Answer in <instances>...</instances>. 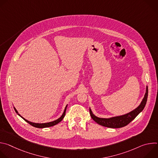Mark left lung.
<instances>
[{
	"label": "left lung",
	"instance_id": "left-lung-1",
	"mask_svg": "<svg viewBox=\"0 0 158 158\" xmlns=\"http://www.w3.org/2000/svg\"><path fill=\"white\" fill-rule=\"evenodd\" d=\"M148 96V86H146V93L144 94V96L141 104L136 109H134V110L128 112V113L126 114L119 116L112 117L109 118H101L96 116L93 113L91 108H89L90 115H91L92 119L96 123H97L98 124L102 126H105L110 128L123 127L124 126H127L129 123H130L144 109L147 102Z\"/></svg>",
	"mask_w": 158,
	"mask_h": 158
}]
</instances>
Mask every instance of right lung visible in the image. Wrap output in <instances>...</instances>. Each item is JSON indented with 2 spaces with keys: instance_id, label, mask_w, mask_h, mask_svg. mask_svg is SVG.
Wrapping results in <instances>:
<instances>
[{
  "instance_id": "right-lung-1",
  "label": "right lung",
  "mask_w": 158,
  "mask_h": 158,
  "mask_svg": "<svg viewBox=\"0 0 158 158\" xmlns=\"http://www.w3.org/2000/svg\"><path fill=\"white\" fill-rule=\"evenodd\" d=\"M67 107V106H65V109H64L63 114H62V116H61L59 118H58L57 119H56V120H55V121H52V122L46 123H32V122L26 120V119H24L22 116H21L18 113V111L16 110V109H15L14 107V110H15L16 113H17L19 116H20L24 121H26L27 123H28L29 124H31V126H34V127H37V128H44V127H48L53 126H54V125L57 124L59 123H60V122L64 119V116H65Z\"/></svg>"
}]
</instances>
